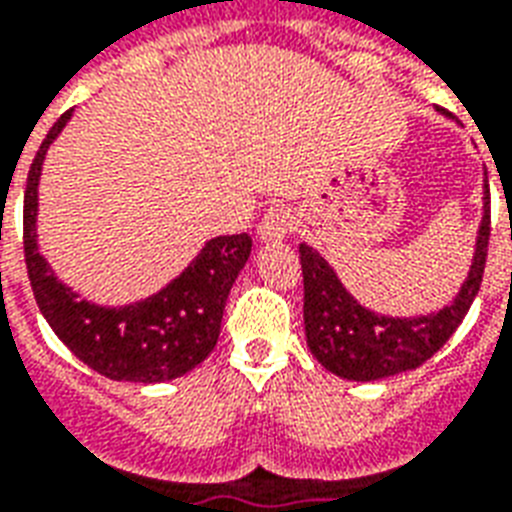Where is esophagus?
<instances>
[{
	"label": "esophagus",
	"instance_id": "34e87169",
	"mask_svg": "<svg viewBox=\"0 0 512 512\" xmlns=\"http://www.w3.org/2000/svg\"><path fill=\"white\" fill-rule=\"evenodd\" d=\"M290 230V212L284 206H271L257 225V236L263 241H282Z\"/></svg>",
	"mask_w": 512,
	"mask_h": 512
}]
</instances>
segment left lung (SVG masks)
Masks as SVG:
<instances>
[{
	"label": "left lung",
	"instance_id": "1",
	"mask_svg": "<svg viewBox=\"0 0 512 512\" xmlns=\"http://www.w3.org/2000/svg\"><path fill=\"white\" fill-rule=\"evenodd\" d=\"M489 204V179H486L483 220L467 282L462 284L451 306L440 308L438 314L429 317H378L343 290L335 271L317 249L300 244L303 322H306V341L311 354L330 373L349 381H378L424 365L456 333V327L462 325L475 295L481 290L491 236Z\"/></svg>",
	"mask_w": 512,
	"mask_h": 512
}]
</instances>
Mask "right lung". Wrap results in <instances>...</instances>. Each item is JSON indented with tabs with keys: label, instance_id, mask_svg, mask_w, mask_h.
<instances>
[{
	"label": "right lung",
	"instance_id": "1",
	"mask_svg": "<svg viewBox=\"0 0 512 512\" xmlns=\"http://www.w3.org/2000/svg\"><path fill=\"white\" fill-rule=\"evenodd\" d=\"M69 117L72 109L58 117L39 144L23 193V257L34 300L66 349L101 376L136 384L185 376L217 346L225 300L249 260L252 239L247 233L217 236L166 290L134 306L101 308L77 300L53 276L34 236L42 158Z\"/></svg>",
	"mask_w": 512,
	"mask_h": 512
}]
</instances>
